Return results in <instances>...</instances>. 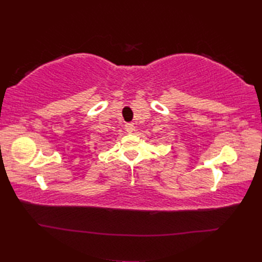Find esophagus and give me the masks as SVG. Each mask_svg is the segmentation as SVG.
<instances>
[{
	"label": "esophagus",
	"mask_w": 262,
	"mask_h": 262,
	"mask_svg": "<svg viewBox=\"0 0 262 262\" xmlns=\"http://www.w3.org/2000/svg\"><path fill=\"white\" fill-rule=\"evenodd\" d=\"M134 128H136V126H134V123H133V122H129V123L125 124V130L128 131L129 133H131V132H133L134 130H136Z\"/></svg>",
	"instance_id": "obj_1"
}]
</instances>
